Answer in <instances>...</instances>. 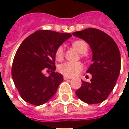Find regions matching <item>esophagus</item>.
Wrapping results in <instances>:
<instances>
[{
  "mask_svg": "<svg viewBox=\"0 0 129 129\" xmlns=\"http://www.w3.org/2000/svg\"><path fill=\"white\" fill-rule=\"evenodd\" d=\"M69 79H71V77H67V76H64V80H69Z\"/></svg>",
  "mask_w": 129,
  "mask_h": 129,
  "instance_id": "34e87169",
  "label": "esophagus"
}]
</instances>
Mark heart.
Here are the masks:
<instances>
[{
  "label": "heart",
  "mask_w": 129,
  "mask_h": 129,
  "mask_svg": "<svg viewBox=\"0 0 129 129\" xmlns=\"http://www.w3.org/2000/svg\"><path fill=\"white\" fill-rule=\"evenodd\" d=\"M72 46L81 54L86 53L88 49L87 43L82 40H77L72 43ZM64 56L63 47H59L57 48L55 53V57L57 60H62ZM83 65L80 62H67L59 65V71L67 77H73L77 75L80 71H82Z\"/></svg>",
  "instance_id": "heart-1"
}]
</instances>
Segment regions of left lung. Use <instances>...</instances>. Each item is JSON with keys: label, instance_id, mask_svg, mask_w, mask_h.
I'll return each instance as SVG.
<instances>
[{"label": "left lung", "instance_id": "8db88e82", "mask_svg": "<svg viewBox=\"0 0 129 129\" xmlns=\"http://www.w3.org/2000/svg\"><path fill=\"white\" fill-rule=\"evenodd\" d=\"M72 34L85 41L92 53V64L86 72L90 73V81H82L75 92L83 102L96 104L104 101L116 85L121 70V54L114 40L96 28H87Z\"/></svg>", "mask_w": 129, "mask_h": 129}]
</instances>
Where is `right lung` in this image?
<instances>
[{"label":"right lung","instance_id":"right-lung-1","mask_svg":"<svg viewBox=\"0 0 129 129\" xmlns=\"http://www.w3.org/2000/svg\"><path fill=\"white\" fill-rule=\"evenodd\" d=\"M71 36L68 33L39 30L21 44L13 59L11 74L15 86L25 101L41 106L55 95L64 80L62 74L54 72L55 53ZM47 69L52 71L48 77L43 73Z\"/></svg>","mask_w":129,"mask_h":129}]
</instances>
